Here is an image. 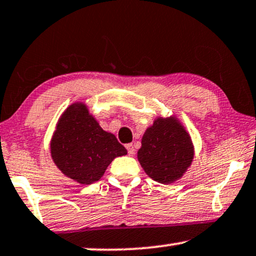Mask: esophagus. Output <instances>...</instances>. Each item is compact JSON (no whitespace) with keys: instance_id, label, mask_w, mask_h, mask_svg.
Wrapping results in <instances>:
<instances>
[{"instance_id":"obj_1","label":"esophagus","mask_w":256,"mask_h":256,"mask_svg":"<svg viewBox=\"0 0 256 256\" xmlns=\"http://www.w3.org/2000/svg\"><path fill=\"white\" fill-rule=\"evenodd\" d=\"M126 148H128V154H130V156H134L136 153L134 144H128V145H126Z\"/></svg>"}]
</instances>
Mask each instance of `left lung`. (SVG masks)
Here are the masks:
<instances>
[{
  "label": "left lung",
  "mask_w": 256,
  "mask_h": 256,
  "mask_svg": "<svg viewBox=\"0 0 256 256\" xmlns=\"http://www.w3.org/2000/svg\"><path fill=\"white\" fill-rule=\"evenodd\" d=\"M194 145L190 134L176 114L158 116L142 138L138 160L150 178L170 185L178 182L192 165Z\"/></svg>",
  "instance_id": "1"
}]
</instances>
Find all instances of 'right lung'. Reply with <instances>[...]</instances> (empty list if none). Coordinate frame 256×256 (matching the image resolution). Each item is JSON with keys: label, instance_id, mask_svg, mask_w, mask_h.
<instances>
[{"label": "right lung", "instance_id": "right-lung-1", "mask_svg": "<svg viewBox=\"0 0 256 256\" xmlns=\"http://www.w3.org/2000/svg\"><path fill=\"white\" fill-rule=\"evenodd\" d=\"M51 159L68 178L90 185L128 151L114 134L103 130L84 102L69 105L56 122L50 140Z\"/></svg>", "mask_w": 256, "mask_h": 256}]
</instances>
